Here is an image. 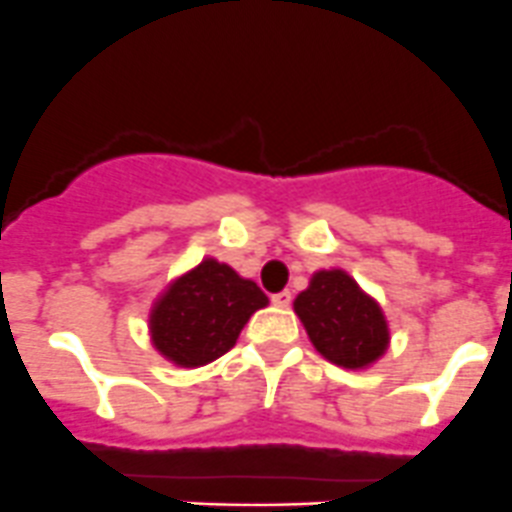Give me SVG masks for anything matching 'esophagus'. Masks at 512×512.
<instances>
[{
  "label": "esophagus",
  "mask_w": 512,
  "mask_h": 512,
  "mask_svg": "<svg viewBox=\"0 0 512 512\" xmlns=\"http://www.w3.org/2000/svg\"><path fill=\"white\" fill-rule=\"evenodd\" d=\"M290 302H292L290 290H282V292H277V295H272V305H277V307H290Z\"/></svg>",
  "instance_id": "obj_1"
}]
</instances>
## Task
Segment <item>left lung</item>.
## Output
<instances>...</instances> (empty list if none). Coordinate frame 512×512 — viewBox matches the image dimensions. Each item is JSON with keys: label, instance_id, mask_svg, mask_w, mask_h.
<instances>
[{"label": "left lung", "instance_id": "1", "mask_svg": "<svg viewBox=\"0 0 512 512\" xmlns=\"http://www.w3.org/2000/svg\"><path fill=\"white\" fill-rule=\"evenodd\" d=\"M297 317L322 357L340 367H367L388 350L390 332L380 305L347 272L322 270L295 300Z\"/></svg>", "mask_w": 512, "mask_h": 512}]
</instances>
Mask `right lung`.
Returning a JSON list of instances; mask_svg holds the SVG:
<instances>
[{"instance_id": "add662e5", "label": "right lung", "mask_w": 512, "mask_h": 512, "mask_svg": "<svg viewBox=\"0 0 512 512\" xmlns=\"http://www.w3.org/2000/svg\"><path fill=\"white\" fill-rule=\"evenodd\" d=\"M267 305L252 280L217 260H202L167 287L150 315L152 342L182 367H200L225 355L250 315Z\"/></svg>"}]
</instances>
